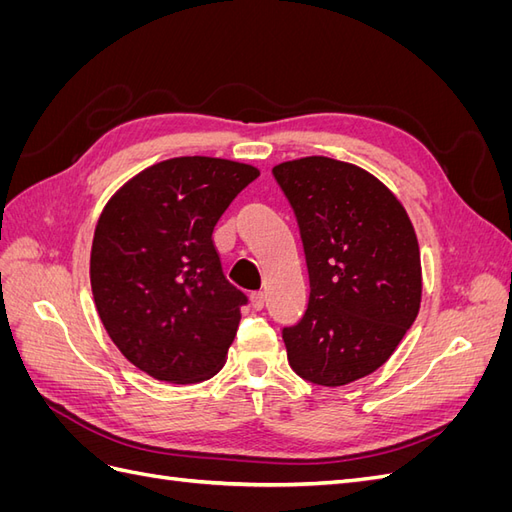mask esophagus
Listing matches in <instances>:
<instances>
[{
	"label": "esophagus",
	"mask_w": 512,
	"mask_h": 512,
	"mask_svg": "<svg viewBox=\"0 0 512 512\" xmlns=\"http://www.w3.org/2000/svg\"><path fill=\"white\" fill-rule=\"evenodd\" d=\"M250 301H252V307L256 309V312H260V309L265 307V294H262V292H252L250 294Z\"/></svg>",
	"instance_id": "1"
}]
</instances>
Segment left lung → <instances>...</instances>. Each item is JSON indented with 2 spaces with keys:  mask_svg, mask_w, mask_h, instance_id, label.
<instances>
[{
  "mask_svg": "<svg viewBox=\"0 0 512 512\" xmlns=\"http://www.w3.org/2000/svg\"><path fill=\"white\" fill-rule=\"evenodd\" d=\"M309 273L305 314L282 329L303 380L344 386L389 361L421 307V252L406 209L367 170L322 156L277 164Z\"/></svg>",
  "mask_w": 512,
  "mask_h": 512,
  "instance_id": "8db88e82",
  "label": "left lung"
}]
</instances>
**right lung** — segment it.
<instances>
[{"label":"right lung","mask_w":512,"mask_h":512,"mask_svg":"<svg viewBox=\"0 0 512 512\" xmlns=\"http://www.w3.org/2000/svg\"><path fill=\"white\" fill-rule=\"evenodd\" d=\"M258 168L173 158L145 168L104 207L91 245V292L126 359L151 378L215 376L237 335L245 294L222 271L213 228Z\"/></svg>","instance_id":"obj_1"}]
</instances>
